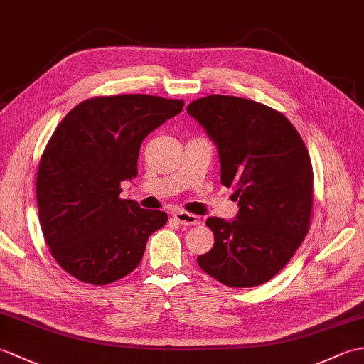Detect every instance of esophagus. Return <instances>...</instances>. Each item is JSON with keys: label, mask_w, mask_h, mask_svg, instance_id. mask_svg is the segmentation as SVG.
Instances as JSON below:
<instances>
[{"label": "esophagus", "mask_w": 364, "mask_h": 364, "mask_svg": "<svg viewBox=\"0 0 364 364\" xmlns=\"http://www.w3.org/2000/svg\"><path fill=\"white\" fill-rule=\"evenodd\" d=\"M173 219L178 223H181V225H198V223H200L198 215L186 213V211H176L173 214Z\"/></svg>", "instance_id": "34e87169"}]
</instances>
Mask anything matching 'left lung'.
<instances>
[{
    "instance_id": "obj_1",
    "label": "left lung",
    "mask_w": 364,
    "mask_h": 364,
    "mask_svg": "<svg viewBox=\"0 0 364 364\" xmlns=\"http://www.w3.org/2000/svg\"><path fill=\"white\" fill-rule=\"evenodd\" d=\"M188 112L218 145L220 181L233 188L235 220L210 218L213 249L198 266L231 288L269 282L288 264L310 230L313 167L292 123L272 107L230 95H208Z\"/></svg>"
}]
</instances>
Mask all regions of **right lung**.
Here are the masks:
<instances>
[{
	"mask_svg": "<svg viewBox=\"0 0 364 364\" xmlns=\"http://www.w3.org/2000/svg\"><path fill=\"white\" fill-rule=\"evenodd\" d=\"M183 100L128 94L84 100L46 144L37 168L38 220L53 258L80 282L103 286L141 262L167 214L120 198L137 175L141 144L180 114Z\"/></svg>",
	"mask_w": 364,
	"mask_h": 364,
	"instance_id": "obj_1",
	"label": "right lung"
}]
</instances>
